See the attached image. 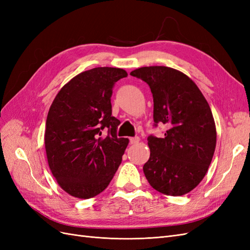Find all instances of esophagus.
<instances>
[{
    "mask_svg": "<svg viewBox=\"0 0 250 250\" xmlns=\"http://www.w3.org/2000/svg\"><path fill=\"white\" fill-rule=\"evenodd\" d=\"M129 141H130V144H132V145H134V144H138V143L140 142V139H139L138 137H135V138H130Z\"/></svg>",
    "mask_w": 250,
    "mask_h": 250,
    "instance_id": "1",
    "label": "esophagus"
}]
</instances>
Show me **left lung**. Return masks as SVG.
Returning <instances> with one entry per match:
<instances>
[{
  "label": "left lung",
  "instance_id": "obj_1",
  "mask_svg": "<svg viewBox=\"0 0 250 250\" xmlns=\"http://www.w3.org/2000/svg\"><path fill=\"white\" fill-rule=\"evenodd\" d=\"M145 81L153 96L154 126L164 138L148 137L150 157L144 165L148 183L160 193L181 196L206 176L216 148V125L206 98L186 74L163 65L130 73Z\"/></svg>",
  "mask_w": 250,
  "mask_h": 250
}]
</instances>
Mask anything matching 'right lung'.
Segmentation results:
<instances>
[{"label": "right lung", "instance_id": "1", "mask_svg": "<svg viewBox=\"0 0 250 250\" xmlns=\"http://www.w3.org/2000/svg\"><path fill=\"white\" fill-rule=\"evenodd\" d=\"M127 72L95 67L62 86L48 112L44 147L53 176L64 192L88 199L107 188L129 140L117 137L112 87ZM103 130L108 134L102 135Z\"/></svg>", "mask_w": 250, "mask_h": 250}]
</instances>
